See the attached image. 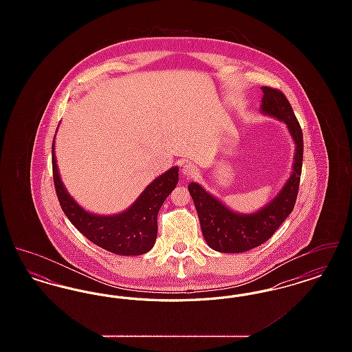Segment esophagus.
Instances as JSON below:
<instances>
[{
    "instance_id": "obj_1",
    "label": "esophagus",
    "mask_w": 352,
    "mask_h": 352,
    "mask_svg": "<svg viewBox=\"0 0 352 352\" xmlns=\"http://www.w3.org/2000/svg\"><path fill=\"white\" fill-rule=\"evenodd\" d=\"M182 173H184V175H186L187 178H192V177H195L198 174V168H197L195 165L187 162L186 165H184V168H182Z\"/></svg>"
}]
</instances>
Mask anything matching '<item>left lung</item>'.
<instances>
[{"label":"left lung","mask_w":352,"mask_h":352,"mask_svg":"<svg viewBox=\"0 0 352 352\" xmlns=\"http://www.w3.org/2000/svg\"><path fill=\"white\" fill-rule=\"evenodd\" d=\"M261 89L264 92L261 111L284 121L296 142L293 174L268 206L251 215L236 214L206 192L199 184H188V191L201 221V234L212 250L223 253L250 251L268 241L292 214L298 195L303 158V135L300 122L280 89L272 87H261Z\"/></svg>","instance_id":"left-lung-1"}]
</instances>
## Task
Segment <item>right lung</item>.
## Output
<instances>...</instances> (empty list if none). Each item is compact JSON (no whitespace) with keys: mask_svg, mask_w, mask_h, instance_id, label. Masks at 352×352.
Here are the masks:
<instances>
[{"mask_svg":"<svg viewBox=\"0 0 352 352\" xmlns=\"http://www.w3.org/2000/svg\"><path fill=\"white\" fill-rule=\"evenodd\" d=\"M52 178L63 212L89 241L116 254L140 256L151 251L155 243L157 215L168 194L178 184V168H171L154 179L133 206L113 217L89 214L68 195L58 173L54 142Z\"/></svg>","mask_w":352,"mask_h":352,"instance_id":"right-lung-1","label":"right lung"}]
</instances>
